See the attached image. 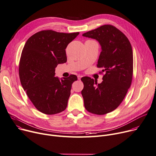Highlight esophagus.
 <instances>
[{"label":"esophagus","mask_w":156,"mask_h":156,"mask_svg":"<svg viewBox=\"0 0 156 156\" xmlns=\"http://www.w3.org/2000/svg\"><path fill=\"white\" fill-rule=\"evenodd\" d=\"M82 77H83L82 76H77V78H78L79 80H80V79H81Z\"/></svg>","instance_id":"obj_1"}]
</instances>
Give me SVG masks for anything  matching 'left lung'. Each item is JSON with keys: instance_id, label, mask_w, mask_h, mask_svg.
<instances>
[{"instance_id": "8db88e82", "label": "left lung", "mask_w": 156, "mask_h": 156, "mask_svg": "<svg viewBox=\"0 0 156 156\" xmlns=\"http://www.w3.org/2000/svg\"><path fill=\"white\" fill-rule=\"evenodd\" d=\"M96 39L101 45L97 67L102 68L103 81L81 79L83 89L81 94L86 109L94 114L109 113L121 104L130 87L133 76V52L125 34L112 25L107 24L82 34Z\"/></svg>"}]
</instances>
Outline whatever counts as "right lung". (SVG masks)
Instances as JSON below:
<instances>
[{"mask_svg":"<svg viewBox=\"0 0 156 156\" xmlns=\"http://www.w3.org/2000/svg\"><path fill=\"white\" fill-rule=\"evenodd\" d=\"M79 34L41 30L29 37L23 48L19 67L21 84L35 108L45 114L66 109L77 77L71 74L60 80L54 77L55 69L67 62L66 47Z\"/></svg>","mask_w":156,"mask_h":156,"instance_id":"add662e5","label":"right lung"}]
</instances>
